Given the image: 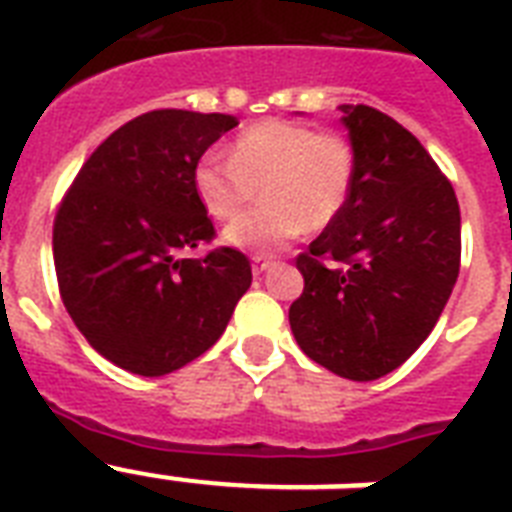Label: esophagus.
I'll list each match as a JSON object with an SVG mask.
<instances>
[{"label": "esophagus", "instance_id": "obj_1", "mask_svg": "<svg viewBox=\"0 0 512 512\" xmlns=\"http://www.w3.org/2000/svg\"><path fill=\"white\" fill-rule=\"evenodd\" d=\"M271 265H276V260H273V257H268V255H252V271H255V273L268 271Z\"/></svg>", "mask_w": 512, "mask_h": 512}]
</instances>
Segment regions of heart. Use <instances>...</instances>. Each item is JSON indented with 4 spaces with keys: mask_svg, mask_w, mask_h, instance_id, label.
Segmentation results:
<instances>
[{
    "mask_svg": "<svg viewBox=\"0 0 512 512\" xmlns=\"http://www.w3.org/2000/svg\"><path fill=\"white\" fill-rule=\"evenodd\" d=\"M353 172L356 156L342 135L268 119L239 132L228 162L199 159L191 185L215 220H232L257 190L263 192L264 204L228 225L223 241L244 252H268L305 228L321 231L335 223L348 204Z\"/></svg>",
    "mask_w": 512,
    "mask_h": 512,
    "instance_id": "1",
    "label": "heart"
}]
</instances>
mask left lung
<instances>
[{
    "label": "left lung",
    "instance_id": "8db88e82",
    "mask_svg": "<svg viewBox=\"0 0 512 512\" xmlns=\"http://www.w3.org/2000/svg\"><path fill=\"white\" fill-rule=\"evenodd\" d=\"M356 156L345 209L297 257L289 327L308 358L366 382L433 332L460 273V204L412 132L369 106H340Z\"/></svg>",
    "mask_w": 512,
    "mask_h": 512
}]
</instances>
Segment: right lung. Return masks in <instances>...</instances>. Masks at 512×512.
<instances>
[{"label": "right lung", "instance_id": "right-lung-1", "mask_svg": "<svg viewBox=\"0 0 512 512\" xmlns=\"http://www.w3.org/2000/svg\"><path fill=\"white\" fill-rule=\"evenodd\" d=\"M236 116L162 108L100 143L52 228L68 316L92 348L132 374L162 377L220 340L252 284L239 249L180 257L215 228L191 175Z\"/></svg>", "mask_w": 512, "mask_h": 512}]
</instances>
